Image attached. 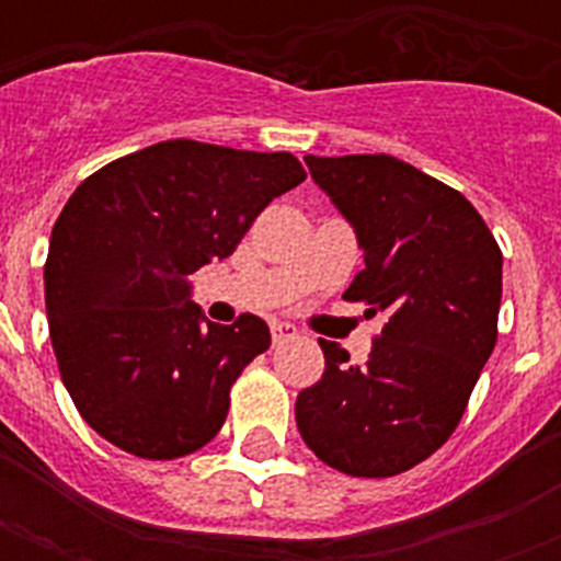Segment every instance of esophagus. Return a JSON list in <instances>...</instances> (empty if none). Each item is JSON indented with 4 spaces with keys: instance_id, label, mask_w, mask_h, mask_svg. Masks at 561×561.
<instances>
[{
    "instance_id": "esophagus-1",
    "label": "esophagus",
    "mask_w": 561,
    "mask_h": 561,
    "mask_svg": "<svg viewBox=\"0 0 561 561\" xmlns=\"http://www.w3.org/2000/svg\"><path fill=\"white\" fill-rule=\"evenodd\" d=\"M271 334H273V343L276 346H282V343H288V341H297L299 332H297V325H290V323H273L271 325Z\"/></svg>"
}]
</instances>
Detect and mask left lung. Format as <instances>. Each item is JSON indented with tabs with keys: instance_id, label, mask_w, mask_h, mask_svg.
<instances>
[{
	"instance_id": "8db88e82",
	"label": "left lung",
	"mask_w": 561,
	"mask_h": 561,
	"mask_svg": "<svg viewBox=\"0 0 561 561\" xmlns=\"http://www.w3.org/2000/svg\"><path fill=\"white\" fill-rule=\"evenodd\" d=\"M350 220L364 271L343 299L381 314L367 364L320 341L325 373L297 396L311 451L352 478H392L460 425L497 341L504 255L460 192L387 153L306 157Z\"/></svg>"
}]
</instances>
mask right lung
Listing matches in <instances>:
<instances>
[{"label":"right lung","mask_w":561,"mask_h":561,"mask_svg":"<svg viewBox=\"0 0 561 561\" xmlns=\"http://www.w3.org/2000/svg\"><path fill=\"white\" fill-rule=\"evenodd\" d=\"M306 180L294 153L169 139L87 178L55 220L43 282L57 367L83 422L145 460L218 434L262 317L209 323L192 276L227 259L259 211Z\"/></svg>","instance_id":"add662e5"}]
</instances>
